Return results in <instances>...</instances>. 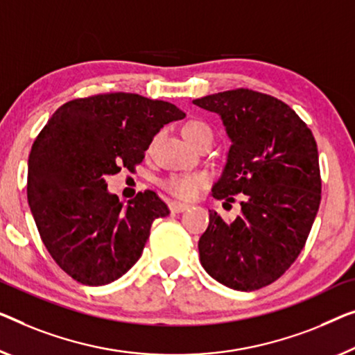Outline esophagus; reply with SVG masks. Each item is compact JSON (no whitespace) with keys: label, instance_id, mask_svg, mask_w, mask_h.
Here are the masks:
<instances>
[{"label":"esophagus","instance_id":"1","mask_svg":"<svg viewBox=\"0 0 355 355\" xmlns=\"http://www.w3.org/2000/svg\"><path fill=\"white\" fill-rule=\"evenodd\" d=\"M168 207H171V211H173V214H180V211H184L188 207L189 204L187 202H178V200H173V202L168 204Z\"/></svg>","mask_w":355,"mask_h":355}]
</instances>
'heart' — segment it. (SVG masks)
Returning a JSON list of instances; mask_svg holds the SVG:
<instances>
[{
    "instance_id": "obj_1",
    "label": "heart",
    "mask_w": 355,
    "mask_h": 355,
    "mask_svg": "<svg viewBox=\"0 0 355 355\" xmlns=\"http://www.w3.org/2000/svg\"><path fill=\"white\" fill-rule=\"evenodd\" d=\"M182 132L189 144L194 145L196 141H199L204 137H211V129L207 123L204 121H188L187 124L182 127ZM209 178L205 173L199 172H189V173H173L168 177L166 182L162 183V187L167 189L168 193L177 196L182 199H193L199 194L205 184H207Z\"/></svg>"
}]
</instances>
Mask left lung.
Returning <instances> with one entry per match:
<instances>
[{
    "label": "left lung",
    "mask_w": 355,
    "mask_h": 355,
    "mask_svg": "<svg viewBox=\"0 0 355 355\" xmlns=\"http://www.w3.org/2000/svg\"><path fill=\"white\" fill-rule=\"evenodd\" d=\"M193 103L218 114L231 140L211 196L230 202L242 194L241 215L232 223L210 210L198 244L200 264L230 288L266 287L298 258L319 210L314 135L287 103L250 89L211 94Z\"/></svg>",
    "instance_id": "1"
}]
</instances>
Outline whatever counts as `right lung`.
Returning a JSON list of instances; mask_svg holds the SVG:
<instances>
[{"instance_id":"1","label":"right lung","mask_w":355,"mask_h":355,"mask_svg":"<svg viewBox=\"0 0 355 355\" xmlns=\"http://www.w3.org/2000/svg\"><path fill=\"white\" fill-rule=\"evenodd\" d=\"M184 116L164 100L113 92L67 102L42 127L28 156L26 196L42 244L68 276L97 287L139 261L153 221L171 210L155 191L124 205L107 177L134 171L153 137Z\"/></svg>"}]
</instances>
